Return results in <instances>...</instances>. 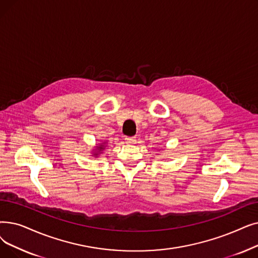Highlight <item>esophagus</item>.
I'll use <instances>...</instances> for the list:
<instances>
[{
    "label": "esophagus",
    "instance_id": "obj_1",
    "mask_svg": "<svg viewBox=\"0 0 258 258\" xmlns=\"http://www.w3.org/2000/svg\"><path fill=\"white\" fill-rule=\"evenodd\" d=\"M137 141L136 137H125V142L128 144H135Z\"/></svg>",
    "mask_w": 258,
    "mask_h": 258
}]
</instances>
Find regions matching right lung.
Segmentation results:
<instances>
[{
  "label": "right lung",
  "instance_id": "obj_1",
  "mask_svg": "<svg viewBox=\"0 0 258 258\" xmlns=\"http://www.w3.org/2000/svg\"><path fill=\"white\" fill-rule=\"evenodd\" d=\"M106 144L107 142L106 141H103L101 143H98L96 144V147L93 149L92 151V156L95 157V158H98V157L102 154V152L105 150L106 148Z\"/></svg>",
  "mask_w": 258,
  "mask_h": 258
}]
</instances>
